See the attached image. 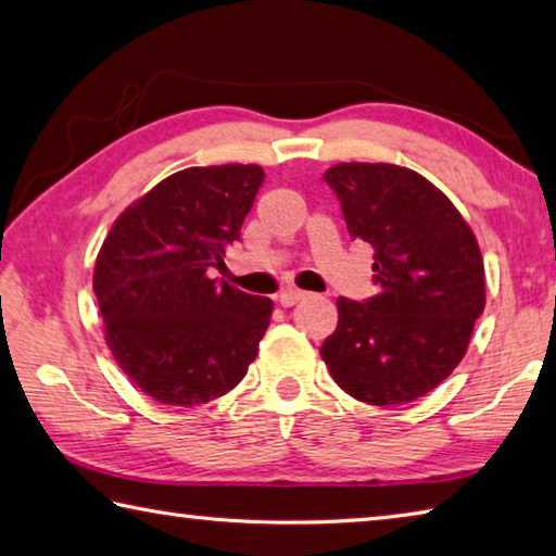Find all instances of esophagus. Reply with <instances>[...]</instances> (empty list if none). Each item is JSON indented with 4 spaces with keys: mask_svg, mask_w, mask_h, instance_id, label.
Instances as JSON below:
<instances>
[{
    "mask_svg": "<svg viewBox=\"0 0 556 556\" xmlns=\"http://www.w3.org/2000/svg\"><path fill=\"white\" fill-rule=\"evenodd\" d=\"M301 299H306V291H301V289H285L281 291V294L277 296V301L285 308H289V306H296Z\"/></svg>",
    "mask_w": 556,
    "mask_h": 556,
    "instance_id": "1",
    "label": "esophagus"
}]
</instances>
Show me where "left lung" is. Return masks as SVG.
<instances>
[{"label":"left lung","instance_id":"left-lung-1","mask_svg":"<svg viewBox=\"0 0 556 556\" xmlns=\"http://www.w3.org/2000/svg\"><path fill=\"white\" fill-rule=\"evenodd\" d=\"M323 179L348 233L375 248L377 294L338 299V328L320 357L342 391L371 406L426 396L459 365L486 304L477 238L408 167L342 163Z\"/></svg>","mask_w":556,"mask_h":556}]
</instances>
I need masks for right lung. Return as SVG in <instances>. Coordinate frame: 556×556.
<instances>
[{"mask_svg": "<svg viewBox=\"0 0 556 556\" xmlns=\"http://www.w3.org/2000/svg\"><path fill=\"white\" fill-rule=\"evenodd\" d=\"M265 181L260 165L189 167L126 208L94 267L106 342L136 387L167 406L224 396L245 377L271 301L208 279Z\"/></svg>", "mask_w": 556, "mask_h": 556, "instance_id": "right-lung-1", "label": "right lung"}]
</instances>
